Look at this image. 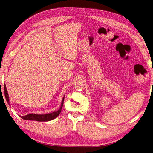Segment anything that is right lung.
<instances>
[{
  "mask_svg": "<svg viewBox=\"0 0 153 153\" xmlns=\"http://www.w3.org/2000/svg\"><path fill=\"white\" fill-rule=\"evenodd\" d=\"M4 94H5V97L7 101V103H8L9 105H10L9 97L8 93H7L5 85L4 86ZM64 97H63V98L61 106L59 108V110L50 113H47V114H43L30 113V114H28L25 116H20V117H21L22 118L25 120H32V121H48L53 120L55 118H56L57 116L60 114V112L62 111V109L63 107V105Z\"/></svg>",
  "mask_w": 153,
  "mask_h": 153,
  "instance_id": "obj_1",
  "label": "right lung"
}]
</instances>
